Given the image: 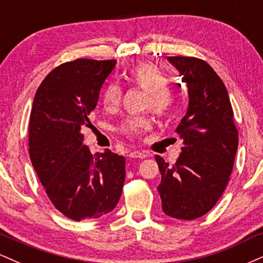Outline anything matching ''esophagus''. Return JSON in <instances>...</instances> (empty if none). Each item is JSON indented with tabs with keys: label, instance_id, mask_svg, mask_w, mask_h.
Wrapping results in <instances>:
<instances>
[{
	"label": "esophagus",
	"instance_id": "1",
	"mask_svg": "<svg viewBox=\"0 0 263 263\" xmlns=\"http://www.w3.org/2000/svg\"><path fill=\"white\" fill-rule=\"evenodd\" d=\"M128 156L131 158H147L148 157L146 152H141V151H132V152H129Z\"/></svg>",
	"mask_w": 263,
	"mask_h": 263
}]
</instances>
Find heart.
I'll list each match as a JSON object with an SVG mask.
<instances>
[{"mask_svg":"<svg viewBox=\"0 0 263 263\" xmlns=\"http://www.w3.org/2000/svg\"><path fill=\"white\" fill-rule=\"evenodd\" d=\"M126 80L132 85L147 91L144 107L152 108L153 112L161 117L171 115L177 104L176 93L172 91L170 79L158 66L149 63L135 65L126 74ZM122 98V89L119 84L108 83L102 90V102L108 108L119 106ZM153 121L149 115L128 116L119 126L120 134L128 137H138L152 127Z\"/></svg>","mask_w":263,"mask_h":263,"instance_id":"heart-1","label":"heart"}]
</instances>
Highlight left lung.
I'll return each instance as SVG.
<instances>
[{"label":"left lung","mask_w":263,"mask_h":263,"mask_svg":"<svg viewBox=\"0 0 263 263\" xmlns=\"http://www.w3.org/2000/svg\"><path fill=\"white\" fill-rule=\"evenodd\" d=\"M188 85L189 105L176 129L182 153L171 165L156 156L162 182V209L176 219L205 215L230 180L238 131L226 86L211 66L194 57H168Z\"/></svg>","instance_id":"8db88e82"}]
</instances>
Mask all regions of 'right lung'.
Wrapping results in <instances>:
<instances>
[{"label":"right lung","mask_w":263,"mask_h":263,"mask_svg":"<svg viewBox=\"0 0 263 263\" xmlns=\"http://www.w3.org/2000/svg\"><path fill=\"white\" fill-rule=\"evenodd\" d=\"M115 63L84 58L63 63L42 81L33 101L32 164L55 209L74 221L112 211L125 183V157L110 149L92 156L81 134Z\"/></svg>","instance_id":"1"}]
</instances>
